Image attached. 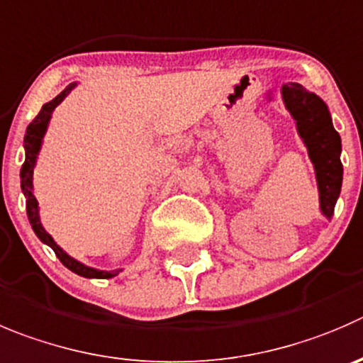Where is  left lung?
I'll list each match as a JSON object with an SVG mask.
<instances>
[{
	"instance_id": "8db88e82",
	"label": "left lung",
	"mask_w": 363,
	"mask_h": 363,
	"mask_svg": "<svg viewBox=\"0 0 363 363\" xmlns=\"http://www.w3.org/2000/svg\"><path fill=\"white\" fill-rule=\"evenodd\" d=\"M281 99L313 164L319 210L330 220L342 189V140L331 123L328 105L315 92L306 91L299 84H287L281 85Z\"/></svg>"
}]
</instances>
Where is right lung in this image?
Returning <instances> with one entry per match:
<instances>
[{
	"mask_svg": "<svg viewBox=\"0 0 363 363\" xmlns=\"http://www.w3.org/2000/svg\"><path fill=\"white\" fill-rule=\"evenodd\" d=\"M78 85V82H72L69 84L57 98H53L51 101L44 103L43 108H40L39 116L28 124L26 128V135H24V164L21 167V191H23L24 198H26V213H28V220L32 224V230L35 231V235L39 237L40 242H44L46 246H50L51 250L55 251V255L58 257V260L72 271L74 274L84 276V278H98V279H108L113 278V276L119 274L123 269H116V271H101V269H94L89 267V265L82 264L76 258H72L71 255L65 253L60 246L53 240V237L44 230L43 223H40V216H39V201L33 196V169H35L37 158H39L40 147H43V140L44 135L48 132V126H50L51 116H53V110L67 98L69 92Z\"/></svg>",
	"mask_w": 363,
	"mask_h": 363,
	"instance_id": "add662e5",
	"label": "right lung"
}]
</instances>
